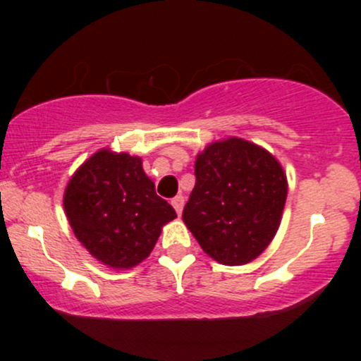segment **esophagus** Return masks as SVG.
<instances>
[{
  "mask_svg": "<svg viewBox=\"0 0 361 361\" xmlns=\"http://www.w3.org/2000/svg\"><path fill=\"white\" fill-rule=\"evenodd\" d=\"M171 205L175 207V210H176V214L180 215L181 214V210H183V205H185V198L181 197V195H178V197H175L171 200Z\"/></svg>",
  "mask_w": 361,
  "mask_h": 361,
  "instance_id": "esophagus-1",
  "label": "esophagus"
}]
</instances>
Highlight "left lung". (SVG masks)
Listing matches in <instances>:
<instances>
[{
  "label": "left lung",
  "instance_id": "1",
  "mask_svg": "<svg viewBox=\"0 0 361 361\" xmlns=\"http://www.w3.org/2000/svg\"><path fill=\"white\" fill-rule=\"evenodd\" d=\"M195 178L183 222L202 250L227 267L258 258L287 200V176L275 156L250 140H219L197 156Z\"/></svg>",
  "mask_w": 361,
  "mask_h": 361
}]
</instances>
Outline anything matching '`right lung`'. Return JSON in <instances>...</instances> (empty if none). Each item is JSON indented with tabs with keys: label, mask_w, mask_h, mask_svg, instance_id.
I'll return each instance as SVG.
<instances>
[{
	"label": "right lung",
	"mask_w": 361,
	"mask_h": 361,
	"mask_svg": "<svg viewBox=\"0 0 361 361\" xmlns=\"http://www.w3.org/2000/svg\"><path fill=\"white\" fill-rule=\"evenodd\" d=\"M73 233L110 268H134L151 255L175 209L156 195L142 159L100 149L78 168L64 192Z\"/></svg>",
	"instance_id": "add662e5"
}]
</instances>
